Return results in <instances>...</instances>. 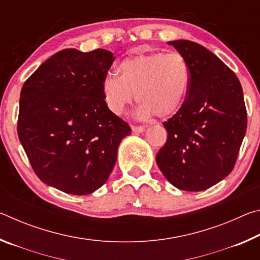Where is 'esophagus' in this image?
I'll list each match as a JSON object with an SVG mask.
<instances>
[{
	"mask_svg": "<svg viewBox=\"0 0 260 260\" xmlns=\"http://www.w3.org/2000/svg\"><path fill=\"white\" fill-rule=\"evenodd\" d=\"M146 129V127L144 126H132V132L135 134H139V133H142Z\"/></svg>",
	"mask_w": 260,
	"mask_h": 260,
	"instance_id": "obj_1",
	"label": "esophagus"
}]
</instances>
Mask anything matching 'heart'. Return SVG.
I'll list each match as a JSON object with an SVG mask.
<instances>
[{"mask_svg": "<svg viewBox=\"0 0 260 260\" xmlns=\"http://www.w3.org/2000/svg\"><path fill=\"white\" fill-rule=\"evenodd\" d=\"M117 74L102 82L104 102L117 116L126 111L134 99L140 103L139 118L156 114L167 118L177 113L187 98L190 71L179 52H151L127 57L118 65Z\"/></svg>", "mask_w": 260, "mask_h": 260, "instance_id": "1", "label": "heart"}]
</instances>
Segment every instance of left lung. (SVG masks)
Returning <instances> with one entry per match:
<instances>
[{
	"mask_svg": "<svg viewBox=\"0 0 260 260\" xmlns=\"http://www.w3.org/2000/svg\"><path fill=\"white\" fill-rule=\"evenodd\" d=\"M167 43L186 58L190 83L181 109L162 122L169 135L156 161L174 187L205 190L234 169L246 131L243 90L235 73L203 46Z\"/></svg>",
	"mask_w": 260,
	"mask_h": 260,
	"instance_id": "8db88e82",
	"label": "left lung"
}]
</instances>
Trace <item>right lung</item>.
<instances>
[{
  "label": "right lung",
  "mask_w": 260,
  "mask_h": 260,
  "mask_svg": "<svg viewBox=\"0 0 260 260\" xmlns=\"http://www.w3.org/2000/svg\"><path fill=\"white\" fill-rule=\"evenodd\" d=\"M104 49H64L41 64L20 91L18 138L35 174L48 186L88 195L107 182L131 127L104 102L113 63Z\"/></svg>",
  "instance_id": "obj_1"
}]
</instances>
